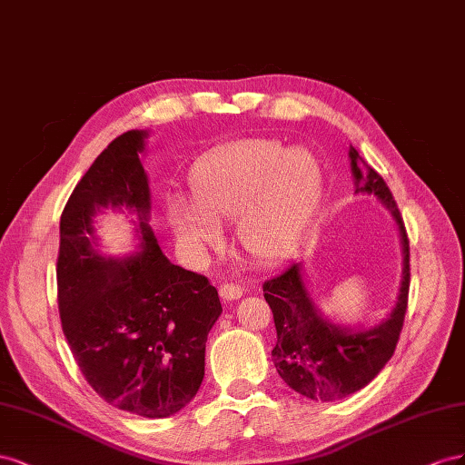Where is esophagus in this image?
Segmentation results:
<instances>
[{
  "instance_id": "34e87169",
  "label": "esophagus",
  "mask_w": 465,
  "mask_h": 465,
  "mask_svg": "<svg viewBox=\"0 0 465 465\" xmlns=\"http://www.w3.org/2000/svg\"><path fill=\"white\" fill-rule=\"evenodd\" d=\"M220 298L223 302H232V300H237L243 296V288L240 284H233V282H225L220 286Z\"/></svg>"
}]
</instances>
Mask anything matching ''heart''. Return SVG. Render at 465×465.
<instances>
[{
    "label": "heart",
    "mask_w": 465,
    "mask_h": 465,
    "mask_svg": "<svg viewBox=\"0 0 465 465\" xmlns=\"http://www.w3.org/2000/svg\"><path fill=\"white\" fill-rule=\"evenodd\" d=\"M322 167L303 148L251 138L204 157L191 175L193 208L175 203L169 222L183 247L220 242L218 223L237 218V235L261 261L288 257L320 206Z\"/></svg>",
    "instance_id": "obj_1"
}]
</instances>
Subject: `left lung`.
Returning a JSON list of instances; mask_svg holds the SVG:
<instances>
[{
    "label": "left lung",
    "mask_w": 465,
    "mask_h": 465,
    "mask_svg": "<svg viewBox=\"0 0 465 465\" xmlns=\"http://www.w3.org/2000/svg\"><path fill=\"white\" fill-rule=\"evenodd\" d=\"M354 193L374 194L386 204L400 228L403 245V278L395 306L386 322L370 329H347L331 323L317 312L302 276V262H292L262 284L272 310L276 372L288 386L313 401H339L372 381L388 364L400 341L409 298V237L393 194L376 171L351 145Z\"/></svg>",
    "instance_id": "left-lung-1"
}]
</instances>
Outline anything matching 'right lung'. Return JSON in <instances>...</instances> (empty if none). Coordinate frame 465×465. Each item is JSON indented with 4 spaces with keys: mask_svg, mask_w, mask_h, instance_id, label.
<instances>
[{
    "mask_svg": "<svg viewBox=\"0 0 465 465\" xmlns=\"http://www.w3.org/2000/svg\"><path fill=\"white\" fill-rule=\"evenodd\" d=\"M145 130L114 138L75 184L60 218L56 264L62 331L89 386L140 417L175 415L204 378V351L222 313L208 278L171 262L148 223L150 187L138 153ZM139 214L141 253L103 256L92 218L103 207Z\"/></svg>",
    "mask_w": 465,
    "mask_h": 465,
    "instance_id": "right-lung-1",
    "label": "right lung"
}]
</instances>
